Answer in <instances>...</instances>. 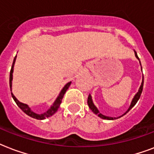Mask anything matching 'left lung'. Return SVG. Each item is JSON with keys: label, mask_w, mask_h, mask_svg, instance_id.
Masks as SVG:
<instances>
[{"label": "left lung", "mask_w": 154, "mask_h": 154, "mask_svg": "<svg viewBox=\"0 0 154 154\" xmlns=\"http://www.w3.org/2000/svg\"><path fill=\"white\" fill-rule=\"evenodd\" d=\"M134 53H135V56H136V57L137 58V59H138V60H139V57H137V53L135 51H134ZM140 64H141V62H140ZM143 84H144V77H143V78H142V82H141V86H140V88H139L138 92L137 93V94H136V95H135V96H134V98H133V100H132L131 105H130V106H129V109L127 110L126 112H125V113L123 115L126 114L127 112H129V110L131 109L132 108L134 107V105H136V103L137 102V101H138V100H139V98H140V97H141V93H142V89H143ZM88 105H89V107L90 108V109H91L92 111H93V112H94V113H95V114H97V116H98V117H101V118H102V119L114 120V119H117V118H119V117H107V116H105V115L101 114V112H99L98 109H97V108L96 106L94 105V102H93V100H92V97H91V95H90V94H89V97H88ZM123 115H122V116H123Z\"/></svg>", "instance_id": "1"}]
</instances>
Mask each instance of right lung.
<instances>
[{
	"mask_svg": "<svg viewBox=\"0 0 154 154\" xmlns=\"http://www.w3.org/2000/svg\"><path fill=\"white\" fill-rule=\"evenodd\" d=\"M16 58H17V56H16L14 59H13V65H12V68H11L10 70V75H9V85H10V90L12 91V81H13V66H14V64H15L16 61ZM70 84H71V82L67 83V84L65 85V87L61 89V91H60V94H59V96L57 97L56 99V101H54V103L53 104V105H51V107L49 108V109L47 110L46 112H44V113H42V114H37V113H35L34 112H32L31 109L29 107V105H26V104H24V103H21L20 101H18L17 99L16 98V97L14 96L13 94V93H11L12 94V97H13V100L15 101V102L17 103V105H18V107L20 108V109L22 110L23 112L26 113L28 116H29V117H32V118H35V119L37 120H44L47 117H51L52 115H53L57 111L58 108L60 106V103H61V101H62V98L64 95H65V92L69 89V87Z\"/></svg>",
	"mask_w": 154,
	"mask_h": 154,
	"instance_id": "obj_1",
	"label": "right lung"
}]
</instances>
